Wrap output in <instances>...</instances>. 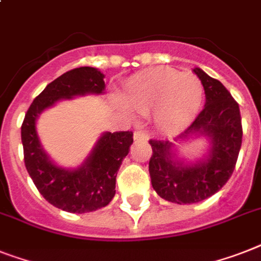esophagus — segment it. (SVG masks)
<instances>
[{
  "instance_id": "1",
  "label": "esophagus",
  "mask_w": 261,
  "mask_h": 261,
  "mask_svg": "<svg viewBox=\"0 0 261 261\" xmlns=\"http://www.w3.org/2000/svg\"><path fill=\"white\" fill-rule=\"evenodd\" d=\"M134 139L135 141H147L149 135L143 133V131H135L134 133Z\"/></svg>"
}]
</instances>
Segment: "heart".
<instances>
[{"label": "heart", "instance_id": "b5f03b06", "mask_svg": "<svg viewBox=\"0 0 261 261\" xmlns=\"http://www.w3.org/2000/svg\"><path fill=\"white\" fill-rule=\"evenodd\" d=\"M204 97V87L193 73L160 67L127 80L124 105L141 115L155 112V123L166 134H177L196 119Z\"/></svg>", "mask_w": 261, "mask_h": 261}]
</instances>
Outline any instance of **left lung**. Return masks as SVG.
I'll use <instances>...</instances> for the list:
<instances>
[{
  "mask_svg": "<svg viewBox=\"0 0 261 261\" xmlns=\"http://www.w3.org/2000/svg\"><path fill=\"white\" fill-rule=\"evenodd\" d=\"M193 72L204 86L205 107L175 142L182 145L205 138L209 143L206 152L189 161L179 155L174 143L150 141L152 188L161 198L179 205L206 200L225 185L236 166L243 138L240 109L229 91L201 68Z\"/></svg>",
  "mask_w": 261,
  "mask_h": 261,
  "instance_id": "8db88e82",
  "label": "left lung"
}]
</instances>
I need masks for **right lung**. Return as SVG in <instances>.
<instances>
[{"label": "right lung", "instance_id": "1", "mask_svg": "<svg viewBox=\"0 0 261 261\" xmlns=\"http://www.w3.org/2000/svg\"><path fill=\"white\" fill-rule=\"evenodd\" d=\"M105 75L80 67L49 83L31 105L21 126L25 167L36 188L54 206L69 213H87L109 205L115 196L116 174L133 145V133H103L83 164L73 169L56 165L42 149L37 134L40 114L63 99L105 94Z\"/></svg>", "mask_w": 261, "mask_h": 261}]
</instances>
